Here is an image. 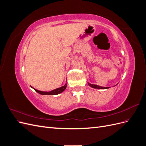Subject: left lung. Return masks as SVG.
Segmentation results:
<instances>
[{
    "instance_id": "8db88e82",
    "label": "left lung",
    "mask_w": 146,
    "mask_h": 146,
    "mask_svg": "<svg viewBox=\"0 0 146 146\" xmlns=\"http://www.w3.org/2000/svg\"><path fill=\"white\" fill-rule=\"evenodd\" d=\"M88 85L90 86L91 88H96V89H100V90H104V89H108L110 87H102V86H100L97 85H93V84H91L90 83H88Z\"/></svg>"
}]
</instances>
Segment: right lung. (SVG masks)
Segmentation results:
<instances>
[{
    "mask_svg": "<svg viewBox=\"0 0 146 146\" xmlns=\"http://www.w3.org/2000/svg\"><path fill=\"white\" fill-rule=\"evenodd\" d=\"M66 86H67V84L66 83L63 86H61L60 88H56V89H55L54 90H52L51 91H48V92H47V91H39V90H37L36 89H35V88H33V87H32V88H33V89L35 90V91L37 92L38 93L40 94L41 95H56V94H60L61 92H63L66 90Z\"/></svg>",
    "mask_w": 146,
    "mask_h": 146,
    "instance_id": "obj_1",
    "label": "right lung"
}]
</instances>
